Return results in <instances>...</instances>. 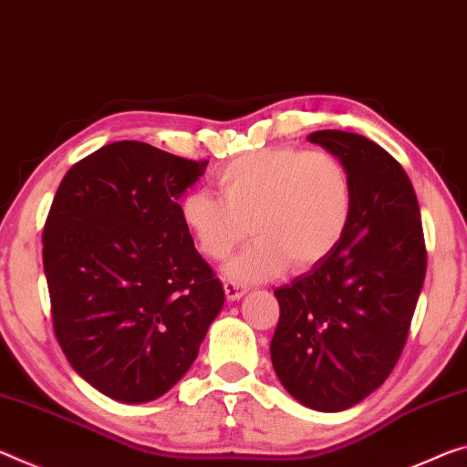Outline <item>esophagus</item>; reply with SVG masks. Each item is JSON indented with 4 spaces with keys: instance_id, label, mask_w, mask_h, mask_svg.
Wrapping results in <instances>:
<instances>
[{
    "instance_id": "1",
    "label": "esophagus",
    "mask_w": 467,
    "mask_h": 467,
    "mask_svg": "<svg viewBox=\"0 0 467 467\" xmlns=\"http://www.w3.org/2000/svg\"><path fill=\"white\" fill-rule=\"evenodd\" d=\"M224 293H226L228 301H236V299H241L243 295L247 293V286H243L239 283H233V280H226V283H224Z\"/></svg>"
}]
</instances>
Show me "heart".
Returning a JSON list of instances; mask_svg holds the SVG:
<instances>
[{
	"instance_id": "heart-1",
	"label": "heart",
	"mask_w": 467,
	"mask_h": 467,
	"mask_svg": "<svg viewBox=\"0 0 467 467\" xmlns=\"http://www.w3.org/2000/svg\"><path fill=\"white\" fill-rule=\"evenodd\" d=\"M220 197L193 191L182 199V224L199 254L224 262L247 239L255 241L228 265L239 280L272 278L288 264L309 270L338 247L349 228L353 182L330 151L270 147L249 151L216 172Z\"/></svg>"
}]
</instances>
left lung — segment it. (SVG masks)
<instances>
[{
    "label": "left lung",
    "mask_w": 467,
    "mask_h": 467,
    "mask_svg": "<svg viewBox=\"0 0 467 467\" xmlns=\"http://www.w3.org/2000/svg\"><path fill=\"white\" fill-rule=\"evenodd\" d=\"M307 140L349 170L353 212L327 260L274 291L280 317L270 358L299 403L343 411L374 393L401 358L428 254L416 191L393 155L345 130H316Z\"/></svg>",
    "instance_id": "obj_1"
}]
</instances>
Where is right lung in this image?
<instances>
[{"label":"right lung","mask_w":467,"mask_h":467,"mask_svg":"<svg viewBox=\"0 0 467 467\" xmlns=\"http://www.w3.org/2000/svg\"><path fill=\"white\" fill-rule=\"evenodd\" d=\"M140 140L103 145L60 182L43 226L51 324L99 393L153 401L193 364L224 303L181 203L205 172Z\"/></svg>","instance_id":"add662e5"}]
</instances>
